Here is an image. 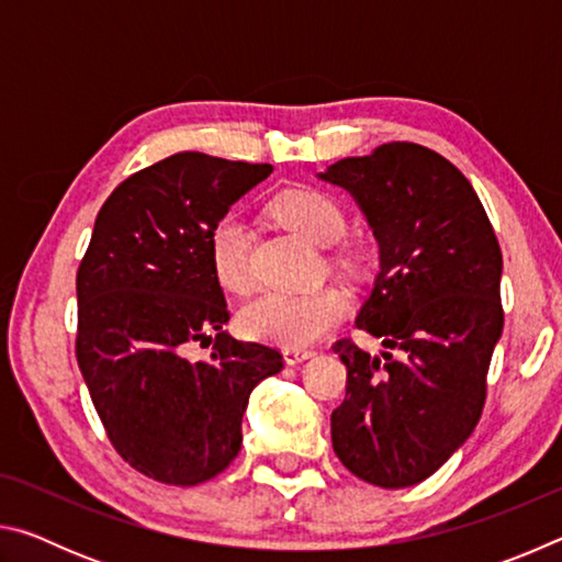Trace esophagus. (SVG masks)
I'll list each match as a JSON object with an SVG mask.
<instances>
[{
	"label": "esophagus",
	"mask_w": 562,
	"mask_h": 562,
	"mask_svg": "<svg viewBox=\"0 0 562 562\" xmlns=\"http://www.w3.org/2000/svg\"><path fill=\"white\" fill-rule=\"evenodd\" d=\"M282 357H284V361H288V364H300V361L315 357V351L302 349V347H284Z\"/></svg>",
	"instance_id": "obj_1"
}]
</instances>
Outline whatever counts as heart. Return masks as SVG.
Segmentation results:
<instances>
[{
	"instance_id": "heart-1",
	"label": "heart",
	"mask_w": 562,
	"mask_h": 562,
	"mask_svg": "<svg viewBox=\"0 0 562 562\" xmlns=\"http://www.w3.org/2000/svg\"><path fill=\"white\" fill-rule=\"evenodd\" d=\"M272 215L315 245L337 243L347 231V217L335 198L317 188H288L272 201ZM250 231L243 217L227 213L217 217L207 252L211 268L221 288L247 294L255 284L250 262ZM349 312V300L335 284L304 292H268L243 310V329L247 335L282 347L315 345L335 329Z\"/></svg>"
}]
</instances>
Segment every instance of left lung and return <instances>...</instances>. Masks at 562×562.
Instances as JSON below:
<instances>
[{
    "label": "left lung",
    "instance_id": "left-lung-1",
    "mask_svg": "<svg viewBox=\"0 0 562 562\" xmlns=\"http://www.w3.org/2000/svg\"><path fill=\"white\" fill-rule=\"evenodd\" d=\"M319 178L349 190L374 231L379 274L357 327L384 347H331L347 367L331 446L372 486H414L461 449L486 404L503 331L498 237L461 170L418 144L341 158Z\"/></svg>",
    "mask_w": 562,
    "mask_h": 562
}]
</instances>
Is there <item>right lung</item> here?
Returning <instances> with one entry per match:
<instances>
[{"mask_svg":"<svg viewBox=\"0 0 562 562\" xmlns=\"http://www.w3.org/2000/svg\"><path fill=\"white\" fill-rule=\"evenodd\" d=\"M270 173L186 150L128 176L93 223L76 272V359L113 449L154 481L198 486L225 471L250 392L284 367L274 347L223 329L231 312L207 252L217 217ZM193 340H213L214 355L188 360Z\"/></svg>","mask_w":562,"mask_h":562,"instance_id":"obj_1","label":"right lung"}]
</instances>
